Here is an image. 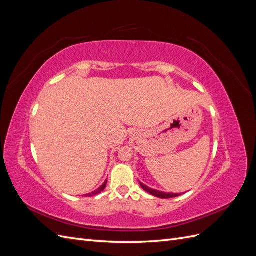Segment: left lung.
I'll return each instance as SVG.
<instances>
[{
    "label": "left lung",
    "instance_id": "8db88e82",
    "mask_svg": "<svg viewBox=\"0 0 256 256\" xmlns=\"http://www.w3.org/2000/svg\"><path fill=\"white\" fill-rule=\"evenodd\" d=\"M140 184H141V187H142L146 192L150 193V194H152V196H154L160 198H175V196H180V194H177V193L175 194V193H166V192H161V191H158V190L152 189V188H150V187H147V186L143 184L142 182H140Z\"/></svg>",
    "mask_w": 256,
    "mask_h": 256
}]
</instances>
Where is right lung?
<instances>
[{
    "label": "right lung",
    "mask_w": 256,
    "mask_h": 256,
    "mask_svg": "<svg viewBox=\"0 0 256 256\" xmlns=\"http://www.w3.org/2000/svg\"><path fill=\"white\" fill-rule=\"evenodd\" d=\"M106 180L104 182V184H102V186H100V187H99L96 191L92 192V193H88V194H85V196H96V194H98V193H100V192L104 190V188H106Z\"/></svg>",
    "instance_id": "obj_1"
}]
</instances>
